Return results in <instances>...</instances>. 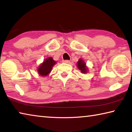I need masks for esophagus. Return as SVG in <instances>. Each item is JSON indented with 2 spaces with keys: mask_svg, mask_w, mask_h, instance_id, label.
<instances>
[{
  "mask_svg": "<svg viewBox=\"0 0 132 132\" xmlns=\"http://www.w3.org/2000/svg\"><path fill=\"white\" fill-rule=\"evenodd\" d=\"M63 63H70V61H68V60H65V61H63Z\"/></svg>",
  "mask_w": 132,
  "mask_h": 132,
  "instance_id": "34e87169",
  "label": "esophagus"
}]
</instances>
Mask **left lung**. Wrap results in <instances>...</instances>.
Masks as SVG:
<instances>
[{"label": "left lung", "instance_id": "left-lung-1", "mask_svg": "<svg viewBox=\"0 0 132 132\" xmlns=\"http://www.w3.org/2000/svg\"><path fill=\"white\" fill-rule=\"evenodd\" d=\"M77 66L82 73H86L88 71V68L86 66V64L83 61V60L80 59L77 62Z\"/></svg>", "mask_w": 132, "mask_h": 132}]
</instances>
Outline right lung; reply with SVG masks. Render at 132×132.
<instances>
[{"label": "right lung", "mask_w": 132, "mask_h": 132, "mask_svg": "<svg viewBox=\"0 0 132 132\" xmlns=\"http://www.w3.org/2000/svg\"><path fill=\"white\" fill-rule=\"evenodd\" d=\"M56 63L52 57H49L44 60L43 63L40 64L38 68V73L40 76H46L52 70L53 66Z\"/></svg>", "instance_id": "obj_1"}]
</instances>
